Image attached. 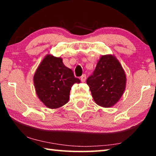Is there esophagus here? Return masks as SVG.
Returning a JSON list of instances; mask_svg holds the SVG:
<instances>
[{
    "label": "esophagus",
    "instance_id": "esophagus-1",
    "mask_svg": "<svg viewBox=\"0 0 156 156\" xmlns=\"http://www.w3.org/2000/svg\"><path fill=\"white\" fill-rule=\"evenodd\" d=\"M81 81H82V82H85V81H86L87 80V76L86 74H82V76H81Z\"/></svg>",
    "mask_w": 156,
    "mask_h": 156
}]
</instances>
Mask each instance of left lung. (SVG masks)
<instances>
[{
	"label": "left lung",
	"instance_id": "left-lung-1",
	"mask_svg": "<svg viewBox=\"0 0 156 156\" xmlns=\"http://www.w3.org/2000/svg\"><path fill=\"white\" fill-rule=\"evenodd\" d=\"M95 103L109 108L118 102L124 93L126 76L120 62L114 55H102L93 74L87 79Z\"/></svg>",
	"mask_w": 156,
	"mask_h": 156
}]
</instances>
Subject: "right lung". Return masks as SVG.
Listing matches in <instances>:
<instances>
[{
	"mask_svg": "<svg viewBox=\"0 0 156 156\" xmlns=\"http://www.w3.org/2000/svg\"><path fill=\"white\" fill-rule=\"evenodd\" d=\"M33 82L40 101L48 108L55 109L67 103L72 87L80 84V80L64 65L62 57L48 54L36 69Z\"/></svg>",
	"mask_w": 156,
	"mask_h": 156,
	"instance_id": "add662e5",
	"label": "right lung"
}]
</instances>
